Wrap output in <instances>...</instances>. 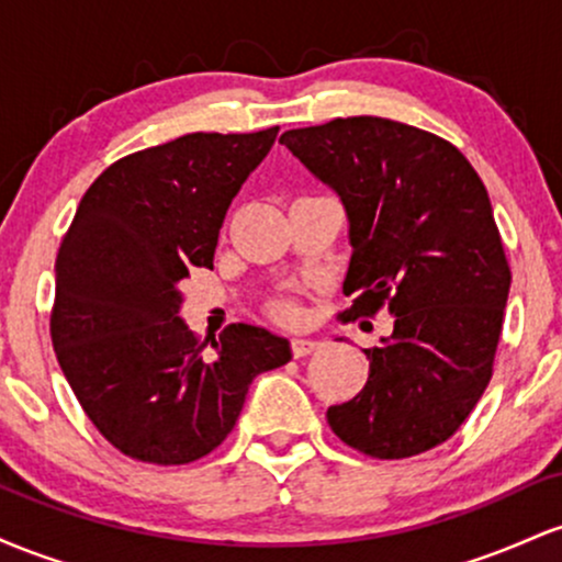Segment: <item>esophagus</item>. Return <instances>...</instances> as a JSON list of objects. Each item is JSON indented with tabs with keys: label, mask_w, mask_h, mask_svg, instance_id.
Here are the masks:
<instances>
[{
	"label": "esophagus",
	"mask_w": 562,
	"mask_h": 562,
	"mask_svg": "<svg viewBox=\"0 0 562 562\" xmlns=\"http://www.w3.org/2000/svg\"><path fill=\"white\" fill-rule=\"evenodd\" d=\"M317 348H319V344H317V340H312V338H293V340H290V351H293L295 359L308 357V353H314Z\"/></svg>",
	"instance_id": "34e87169"
}]
</instances>
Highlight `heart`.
I'll return each instance as SVG.
<instances>
[{
  "instance_id": "b5f03b06",
  "label": "heart",
  "mask_w": 562,
  "mask_h": 562,
  "mask_svg": "<svg viewBox=\"0 0 562 562\" xmlns=\"http://www.w3.org/2000/svg\"><path fill=\"white\" fill-rule=\"evenodd\" d=\"M295 303H290V301H282V303H277V317L280 319H285V322H293L295 319Z\"/></svg>"
}]
</instances>
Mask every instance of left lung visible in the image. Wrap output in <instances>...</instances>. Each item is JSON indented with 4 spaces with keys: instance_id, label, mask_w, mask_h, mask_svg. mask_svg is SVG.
I'll list each match as a JSON object with an SVG mask.
<instances>
[{
    "instance_id": "8db88e82",
    "label": "left lung",
    "mask_w": 562,
    "mask_h": 562,
    "mask_svg": "<svg viewBox=\"0 0 562 562\" xmlns=\"http://www.w3.org/2000/svg\"><path fill=\"white\" fill-rule=\"evenodd\" d=\"M280 142L346 209L344 314L396 317L364 351V389L327 423L378 460L423 454L454 436L492 380L509 267L486 187L451 142L378 115L290 128Z\"/></svg>"
}]
</instances>
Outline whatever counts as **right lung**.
I'll list each match as a JSON object with an SVG mask.
<instances>
[{"mask_svg":"<svg viewBox=\"0 0 562 562\" xmlns=\"http://www.w3.org/2000/svg\"><path fill=\"white\" fill-rule=\"evenodd\" d=\"M280 126L184 134L108 166L83 192L55 261L49 333L81 409L115 449L153 465L214 451L256 375L290 362L263 327L198 340L179 282L214 267L232 198Z\"/></svg>","mask_w":562,"mask_h":562,"instance_id":"1","label":"right lung"}]
</instances>
